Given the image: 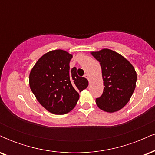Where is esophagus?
I'll use <instances>...</instances> for the list:
<instances>
[{
    "mask_svg": "<svg viewBox=\"0 0 155 155\" xmlns=\"http://www.w3.org/2000/svg\"><path fill=\"white\" fill-rule=\"evenodd\" d=\"M84 77H85V78H86V79H88V81H90V76H89L87 74H84Z\"/></svg>",
    "mask_w": 155,
    "mask_h": 155,
    "instance_id": "34e87169",
    "label": "esophagus"
}]
</instances>
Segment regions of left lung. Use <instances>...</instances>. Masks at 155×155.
Instances as JSON below:
<instances>
[{
	"label": "left lung",
	"instance_id": "obj_1",
	"mask_svg": "<svg viewBox=\"0 0 155 155\" xmlns=\"http://www.w3.org/2000/svg\"><path fill=\"white\" fill-rule=\"evenodd\" d=\"M100 63L104 80V92L96 104L102 111L114 113L120 111L128 103L136 86L137 74L130 62L109 49L91 51Z\"/></svg>",
	"mask_w": 155,
	"mask_h": 155
}]
</instances>
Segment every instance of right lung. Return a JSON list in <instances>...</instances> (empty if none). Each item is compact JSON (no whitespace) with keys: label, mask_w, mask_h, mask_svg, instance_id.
I'll use <instances>...</instances> for the list:
<instances>
[{"label":"right lung","mask_w":155,"mask_h":155,"mask_svg":"<svg viewBox=\"0 0 155 155\" xmlns=\"http://www.w3.org/2000/svg\"><path fill=\"white\" fill-rule=\"evenodd\" d=\"M73 55L56 49L42 55L31 69L29 85L37 101L54 114H65L74 109L79 98V92L87 87V79L70 69Z\"/></svg>","instance_id":"1"}]
</instances>
